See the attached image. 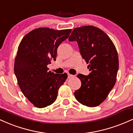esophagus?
Here are the masks:
<instances>
[{"label": "esophagus", "mask_w": 133, "mask_h": 133, "mask_svg": "<svg viewBox=\"0 0 133 133\" xmlns=\"http://www.w3.org/2000/svg\"><path fill=\"white\" fill-rule=\"evenodd\" d=\"M74 77V76L72 75V74H68V78H71V77Z\"/></svg>", "instance_id": "34e87169"}]
</instances>
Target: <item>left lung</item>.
<instances>
[{"label":"left lung","instance_id":"1","mask_svg":"<svg viewBox=\"0 0 133 133\" xmlns=\"http://www.w3.org/2000/svg\"><path fill=\"white\" fill-rule=\"evenodd\" d=\"M69 41H76L81 55L89 64L88 76L77 77L81 86L74 92L78 102L88 107H96L106 99L116 81L119 68L118 55L113 42L102 30L92 25L75 28Z\"/></svg>","mask_w":133,"mask_h":133}]
</instances>
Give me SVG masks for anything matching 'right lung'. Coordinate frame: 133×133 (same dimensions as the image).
<instances>
[{
  "mask_svg": "<svg viewBox=\"0 0 133 133\" xmlns=\"http://www.w3.org/2000/svg\"><path fill=\"white\" fill-rule=\"evenodd\" d=\"M71 29L57 30L40 27L27 34L18 47L14 72L20 89L34 106L42 108L57 99L58 90L68 74H54L47 65L56 61L59 45Z\"/></svg>",
  "mask_w": 133,
  "mask_h": 133,
  "instance_id": "right-lung-1",
  "label": "right lung"
}]
</instances>
